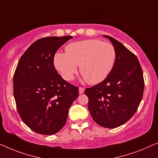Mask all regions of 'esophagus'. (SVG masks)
<instances>
[{
  "mask_svg": "<svg viewBox=\"0 0 158 158\" xmlns=\"http://www.w3.org/2000/svg\"><path fill=\"white\" fill-rule=\"evenodd\" d=\"M84 92V87H79V94H83Z\"/></svg>",
  "mask_w": 158,
  "mask_h": 158,
  "instance_id": "obj_1",
  "label": "esophagus"
}]
</instances>
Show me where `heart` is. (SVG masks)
I'll use <instances>...</instances> for the list:
<instances>
[{"label": "heart", "instance_id": "b5f03b06", "mask_svg": "<svg viewBox=\"0 0 158 158\" xmlns=\"http://www.w3.org/2000/svg\"><path fill=\"white\" fill-rule=\"evenodd\" d=\"M115 59L116 51L112 44L99 39H87L69 44L66 53H56L54 64L66 81L73 79L79 66L80 74L86 81L97 84L110 75Z\"/></svg>", "mask_w": 158, "mask_h": 158}]
</instances>
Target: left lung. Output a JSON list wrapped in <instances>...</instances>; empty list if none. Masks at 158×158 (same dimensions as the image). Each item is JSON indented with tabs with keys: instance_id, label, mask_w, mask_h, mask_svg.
Here are the masks:
<instances>
[{
	"instance_id": "1",
	"label": "left lung",
	"mask_w": 158,
	"mask_h": 158,
	"mask_svg": "<svg viewBox=\"0 0 158 158\" xmlns=\"http://www.w3.org/2000/svg\"><path fill=\"white\" fill-rule=\"evenodd\" d=\"M116 51L114 66L103 81L86 88L88 109L99 125L115 128L127 123L136 112L143 99V73L137 56L114 38L104 35Z\"/></svg>"
}]
</instances>
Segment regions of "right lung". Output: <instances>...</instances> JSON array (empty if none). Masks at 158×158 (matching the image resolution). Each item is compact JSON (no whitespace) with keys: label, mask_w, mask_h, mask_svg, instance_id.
<instances>
[{"label":"right lung","mask_w":158,"mask_h":158,"mask_svg":"<svg viewBox=\"0 0 158 158\" xmlns=\"http://www.w3.org/2000/svg\"><path fill=\"white\" fill-rule=\"evenodd\" d=\"M72 38L37 40L22 55L15 69L13 95L18 112L23 123L39 134L59 132L79 96V88L62 78L54 64L56 51Z\"/></svg>","instance_id":"1"}]
</instances>
